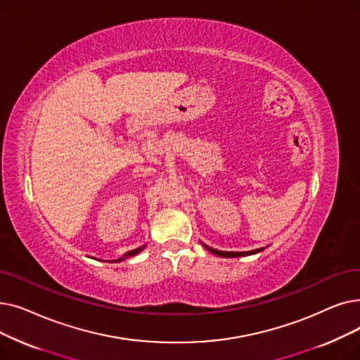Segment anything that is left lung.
Wrapping results in <instances>:
<instances>
[{"label":"left lung","mask_w":360,"mask_h":360,"mask_svg":"<svg viewBox=\"0 0 360 360\" xmlns=\"http://www.w3.org/2000/svg\"><path fill=\"white\" fill-rule=\"evenodd\" d=\"M205 249H208L211 253H215L218 256H222V258H236V256H246V255H253V253H258L262 250L261 249H255V250H248V252H224V250H217V249H212L207 245H203Z\"/></svg>","instance_id":"left-lung-1"}]
</instances>
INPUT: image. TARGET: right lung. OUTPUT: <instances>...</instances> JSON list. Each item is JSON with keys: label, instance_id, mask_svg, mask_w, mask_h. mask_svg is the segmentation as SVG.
Wrapping results in <instances>:
<instances>
[{"label": "right lung", "instance_id": "1", "mask_svg": "<svg viewBox=\"0 0 360 360\" xmlns=\"http://www.w3.org/2000/svg\"><path fill=\"white\" fill-rule=\"evenodd\" d=\"M142 249H143V246H142V248H138V249H133V250L127 252V253L123 256V258H120V259H117V261H114V262H118V261H124V259L127 258V256H134V255H138V253H139Z\"/></svg>", "mask_w": 360, "mask_h": 360}]
</instances>
